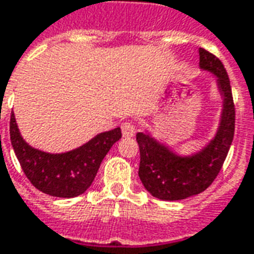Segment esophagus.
<instances>
[{"label":"esophagus","mask_w":254,"mask_h":254,"mask_svg":"<svg viewBox=\"0 0 254 254\" xmlns=\"http://www.w3.org/2000/svg\"><path fill=\"white\" fill-rule=\"evenodd\" d=\"M121 130L124 137H133L135 134V127L130 123H124L121 125Z\"/></svg>","instance_id":"1"}]
</instances>
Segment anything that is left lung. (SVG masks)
Returning <instances> with one entry per match:
<instances>
[{
	"instance_id": "1",
	"label": "left lung",
	"mask_w": 254,
	"mask_h": 254,
	"mask_svg": "<svg viewBox=\"0 0 254 254\" xmlns=\"http://www.w3.org/2000/svg\"><path fill=\"white\" fill-rule=\"evenodd\" d=\"M198 53L200 69L216 75L222 97L221 120L213 140L200 152L180 156L148 131L135 135L140 146L141 183L153 197L164 201L184 200L210 187L221 170L235 135V104L228 73L221 61L208 50L200 48Z\"/></svg>"
}]
</instances>
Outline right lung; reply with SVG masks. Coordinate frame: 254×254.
Wrapping results in <instances>:
<instances>
[{
  "label": "right lung",
  "mask_w": 254,
  "mask_h": 254,
  "mask_svg": "<svg viewBox=\"0 0 254 254\" xmlns=\"http://www.w3.org/2000/svg\"><path fill=\"white\" fill-rule=\"evenodd\" d=\"M121 138V129L104 131L80 148L65 153H46L32 148L10 116V141L25 176L42 193L70 198L82 194L96 177L102 160Z\"/></svg>",
  "instance_id": "add662e5"
}]
</instances>
